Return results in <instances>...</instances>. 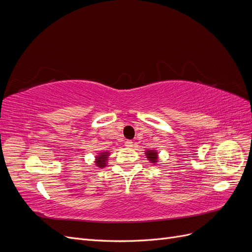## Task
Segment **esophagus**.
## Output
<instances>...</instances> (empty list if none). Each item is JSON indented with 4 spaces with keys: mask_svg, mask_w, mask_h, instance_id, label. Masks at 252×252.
I'll return each mask as SVG.
<instances>
[{
    "mask_svg": "<svg viewBox=\"0 0 252 252\" xmlns=\"http://www.w3.org/2000/svg\"><path fill=\"white\" fill-rule=\"evenodd\" d=\"M132 144H133V143H132L131 141H126V142H125V146H126V147H131Z\"/></svg>",
    "mask_w": 252,
    "mask_h": 252,
    "instance_id": "esophagus-1",
    "label": "esophagus"
}]
</instances>
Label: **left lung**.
Instances as JSON below:
<instances>
[{
    "label": "left lung",
    "mask_w": 252,
    "mask_h": 252,
    "mask_svg": "<svg viewBox=\"0 0 252 252\" xmlns=\"http://www.w3.org/2000/svg\"><path fill=\"white\" fill-rule=\"evenodd\" d=\"M145 155H146L148 161L150 163L156 164L158 162V151L157 150H150V149H148V150L145 151Z\"/></svg>",
    "instance_id": "obj_1"
}]
</instances>
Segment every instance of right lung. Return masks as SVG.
Masks as SVG:
<instances>
[{
	"label": "right lung",
	"instance_id": "1",
	"mask_svg": "<svg viewBox=\"0 0 252 252\" xmlns=\"http://www.w3.org/2000/svg\"><path fill=\"white\" fill-rule=\"evenodd\" d=\"M108 157H109V152L108 151H102L100 154H97V156L95 157V165L100 168H104L107 165V161H108Z\"/></svg>",
	"mask_w": 252,
	"mask_h": 252
}]
</instances>
